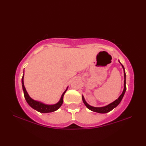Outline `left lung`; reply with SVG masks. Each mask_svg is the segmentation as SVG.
<instances>
[{
    "label": "left lung",
    "instance_id": "obj_1",
    "mask_svg": "<svg viewBox=\"0 0 146 146\" xmlns=\"http://www.w3.org/2000/svg\"><path fill=\"white\" fill-rule=\"evenodd\" d=\"M119 62H120V61H119ZM121 65H122V67L123 70V73H124V84H123V87H124V88H123V90L122 93L121 94V95H120V97L118 98V99L115 100L114 102H113L112 103L110 104H108V106H104V107H100V108L93 107V106L89 105L86 102L84 98V97L82 96L83 102L84 103L85 106L89 109V110H90L91 111H94V112H97V113H108V112L111 111L112 110H113V109L117 107V106L118 104H119L120 102H121V100H122V99L123 95H124L125 91H126V86H125V69H124V68H123V65H122V64H121Z\"/></svg>",
    "mask_w": 146,
    "mask_h": 146
}]
</instances>
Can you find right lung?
<instances>
[{
	"mask_svg": "<svg viewBox=\"0 0 146 146\" xmlns=\"http://www.w3.org/2000/svg\"><path fill=\"white\" fill-rule=\"evenodd\" d=\"M22 84H23L24 95V97H25L26 102H28V104L32 108L34 109V110H36L37 111L40 113H44L55 111L56 110H57L58 109L60 108V107L63 103V98H64V94H65V93L66 92V91H67L68 88V87L67 88V89H66L65 91L63 93L60 99L58 101V102L53 105H48V104H45L44 103H42L40 102H38V101L32 99V98L29 97L24 85V75L23 76V78H22Z\"/></svg>",
	"mask_w": 146,
	"mask_h": 146,
	"instance_id": "obj_1",
	"label": "right lung"
}]
</instances>
